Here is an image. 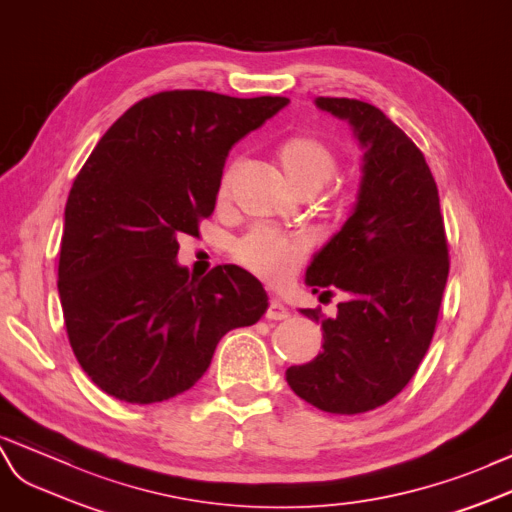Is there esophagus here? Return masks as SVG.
<instances>
[{"label": "esophagus", "mask_w": 512, "mask_h": 512, "mask_svg": "<svg viewBox=\"0 0 512 512\" xmlns=\"http://www.w3.org/2000/svg\"><path fill=\"white\" fill-rule=\"evenodd\" d=\"M287 316H290V311H287V307L281 303V300H270V305L266 309V318L268 320H285Z\"/></svg>", "instance_id": "34e87169"}]
</instances>
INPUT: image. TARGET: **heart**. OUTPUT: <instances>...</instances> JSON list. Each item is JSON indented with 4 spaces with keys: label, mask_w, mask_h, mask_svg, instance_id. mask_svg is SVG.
<instances>
[{
    "label": "heart",
    "mask_w": 512,
    "mask_h": 512,
    "mask_svg": "<svg viewBox=\"0 0 512 512\" xmlns=\"http://www.w3.org/2000/svg\"><path fill=\"white\" fill-rule=\"evenodd\" d=\"M279 166L285 181L296 192H318L337 173V153L316 136H292L279 149ZM235 166L227 168L220 179L218 199L225 201L231 192ZM309 255L307 242L298 238H285L270 229H255L235 244L233 257L240 266L251 270L255 277L270 285L290 283L298 268Z\"/></svg>",
    "instance_id": "b5f03b06"
}]
</instances>
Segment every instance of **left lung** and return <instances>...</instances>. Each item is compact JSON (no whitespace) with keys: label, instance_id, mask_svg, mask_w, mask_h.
Segmentation results:
<instances>
[{"label":"left lung","instance_id":"1","mask_svg":"<svg viewBox=\"0 0 512 512\" xmlns=\"http://www.w3.org/2000/svg\"><path fill=\"white\" fill-rule=\"evenodd\" d=\"M348 121L363 153L357 203L344 227L307 268L313 294H348L335 318L300 309L322 324L324 352L287 368L296 396L316 409L357 415L406 387L435 335L450 259L439 190L424 153L387 116L357 99L318 97Z\"/></svg>","mask_w":512,"mask_h":512}]
</instances>
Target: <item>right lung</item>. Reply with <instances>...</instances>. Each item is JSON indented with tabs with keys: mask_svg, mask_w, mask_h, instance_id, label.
Wrapping results in <instances>:
<instances>
[{
	"mask_svg": "<svg viewBox=\"0 0 512 512\" xmlns=\"http://www.w3.org/2000/svg\"><path fill=\"white\" fill-rule=\"evenodd\" d=\"M287 97L166 90L134 103L90 153L64 209L58 292L71 348L108 396L153 404L190 389L222 335L268 309L240 266L190 279L179 233L212 216L231 147Z\"/></svg>",
	"mask_w": 512,
	"mask_h": 512,
	"instance_id": "right-lung-1",
	"label": "right lung"
}]
</instances>
